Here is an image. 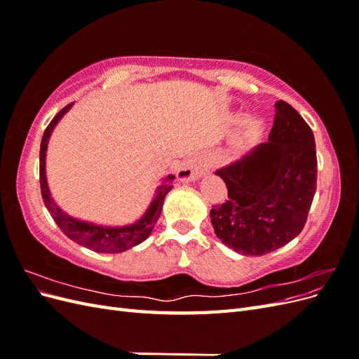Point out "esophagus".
<instances>
[{
  "label": "esophagus",
  "mask_w": 359,
  "mask_h": 359,
  "mask_svg": "<svg viewBox=\"0 0 359 359\" xmlns=\"http://www.w3.org/2000/svg\"><path fill=\"white\" fill-rule=\"evenodd\" d=\"M205 170H206V163L203 156L201 153H194L182 163L177 177H178V181L181 182L196 181L203 175Z\"/></svg>",
  "instance_id": "obj_1"
}]
</instances>
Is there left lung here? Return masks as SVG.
Returning a JSON list of instances; mask_svg holds the SVG:
<instances>
[{
    "label": "left lung",
    "instance_id": "left-lung-1",
    "mask_svg": "<svg viewBox=\"0 0 359 359\" xmlns=\"http://www.w3.org/2000/svg\"><path fill=\"white\" fill-rule=\"evenodd\" d=\"M268 142L215 173L227 199L214 205L215 235L244 256H262L298 236L316 193L318 158L310 126L278 100Z\"/></svg>",
    "mask_w": 359,
    "mask_h": 359
}]
</instances>
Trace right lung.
Masks as SVG:
<instances>
[{
    "label": "right lung",
    "mask_w": 359,
    "mask_h": 359,
    "mask_svg": "<svg viewBox=\"0 0 359 359\" xmlns=\"http://www.w3.org/2000/svg\"><path fill=\"white\" fill-rule=\"evenodd\" d=\"M73 103L67 104L66 107L53 116L49 126L46 127L45 133H43L41 137V144H40V190H41V198L43 202H45V206L48 208L49 214L52 215L53 222L57 223V226L62 231V233L67 238H70L72 241L78 243L86 248L93 250V252L97 253H121L126 252V250L132 248L142 241H145L149 236L151 231L154 229V226L158 220L160 212H161V206L163 201H165L166 194L170 191L172 186L169 184H165L158 189L157 196L154 198L153 203L149 205L148 211L142 219L137 220L135 224L130 226H123V227H103V226H95L93 223H85L81 220L72 219L70 215H67L64 211H61L57 203L53 202L49 193V187L46 182V173H45V157H46V148L49 142V136L52 133L53 127L57 126L60 121V118L66 114ZM173 175H169L166 180L172 181Z\"/></svg>",
    "instance_id": "add662e5"
}]
</instances>
